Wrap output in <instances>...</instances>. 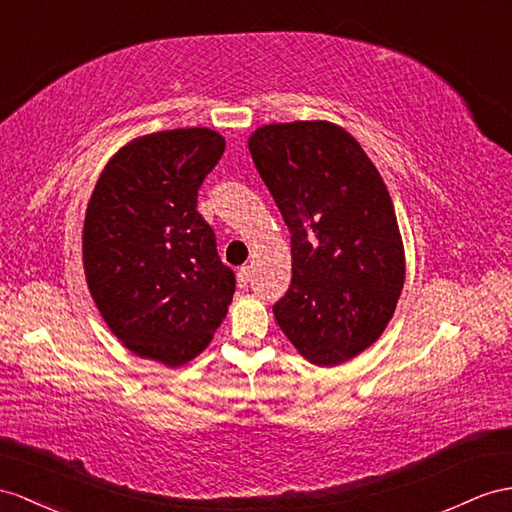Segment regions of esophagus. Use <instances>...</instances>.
<instances>
[{"instance_id":"obj_1","label":"esophagus","mask_w":512,"mask_h":512,"mask_svg":"<svg viewBox=\"0 0 512 512\" xmlns=\"http://www.w3.org/2000/svg\"><path fill=\"white\" fill-rule=\"evenodd\" d=\"M248 281H251V268H248V266L238 268V285H240V287H246Z\"/></svg>"}]
</instances>
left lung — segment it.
Listing matches in <instances>:
<instances>
[{
    "mask_svg": "<svg viewBox=\"0 0 512 512\" xmlns=\"http://www.w3.org/2000/svg\"><path fill=\"white\" fill-rule=\"evenodd\" d=\"M248 149L292 233V283L274 318L311 363L357 357L385 331L404 285L385 181L361 144L326 121L264 125Z\"/></svg>",
    "mask_w": 512,
    "mask_h": 512,
    "instance_id": "obj_1",
    "label": "left lung"
}]
</instances>
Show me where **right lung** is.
I'll return each mask as SVG.
<instances>
[{"label": "right lung", "instance_id": "obj_1", "mask_svg": "<svg viewBox=\"0 0 512 512\" xmlns=\"http://www.w3.org/2000/svg\"><path fill=\"white\" fill-rule=\"evenodd\" d=\"M222 153L225 140L205 127L131 140L86 209L84 270L97 309L131 352L170 368L212 342L235 292L196 209Z\"/></svg>", "mask_w": 512, "mask_h": 512}]
</instances>
